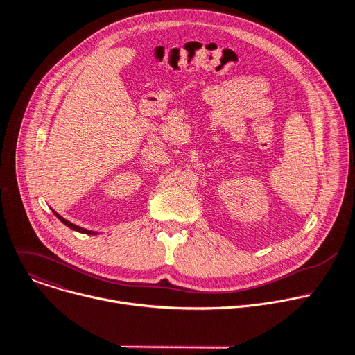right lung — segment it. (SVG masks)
<instances>
[{"instance_id":"add662e5","label":"right lung","mask_w":355,"mask_h":355,"mask_svg":"<svg viewBox=\"0 0 355 355\" xmlns=\"http://www.w3.org/2000/svg\"><path fill=\"white\" fill-rule=\"evenodd\" d=\"M53 214L60 219V222H63L67 227H70V229H73V230H76V232H80V233H87V234H95V232H91V230H87V229H83V227H80V226H76V225H73L71 222H69V220H66L64 218H62L59 214H56L55 211H53Z\"/></svg>"}]
</instances>
